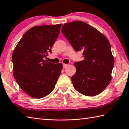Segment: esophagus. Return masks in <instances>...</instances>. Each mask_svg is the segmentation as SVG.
Returning a JSON list of instances; mask_svg holds the SVG:
<instances>
[{"label":"esophagus","mask_w":129,"mask_h":129,"mask_svg":"<svg viewBox=\"0 0 129 129\" xmlns=\"http://www.w3.org/2000/svg\"><path fill=\"white\" fill-rule=\"evenodd\" d=\"M62 66H63V68H67L68 67V65L65 64H63Z\"/></svg>","instance_id":"1"}]
</instances>
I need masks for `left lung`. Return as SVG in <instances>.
Masks as SVG:
<instances>
[{
    "mask_svg": "<svg viewBox=\"0 0 129 129\" xmlns=\"http://www.w3.org/2000/svg\"><path fill=\"white\" fill-rule=\"evenodd\" d=\"M61 32L76 51H83L84 60L74 63L77 69L72 77L73 86L87 96L101 93L111 80L114 66L111 45L97 29L82 21L62 25Z\"/></svg>",
    "mask_w": 129,
    "mask_h": 129,
    "instance_id": "left-lung-1",
    "label": "left lung"
}]
</instances>
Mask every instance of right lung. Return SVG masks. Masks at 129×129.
I'll use <instances>...</instances> for the list:
<instances>
[{
    "mask_svg": "<svg viewBox=\"0 0 129 129\" xmlns=\"http://www.w3.org/2000/svg\"><path fill=\"white\" fill-rule=\"evenodd\" d=\"M61 24L35 26L25 33L12 54L13 76L30 97L41 98L54 90L62 65L44 60L60 32Z\"/></svg>",
    "mask_w": 129,
    "mask_h": 129,
    "instance_id": "1",
    "label": "right lung"
}]
</instances>
